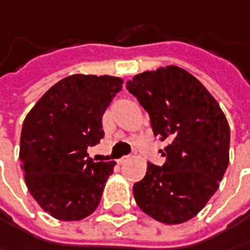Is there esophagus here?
<instances>
[{
    "instance_id": "obj_1",
    "label": "esophagus",
    "mask_w": 250,
    "mask_h": 250,
    "mask_svg": "<svg viewBox=\"0 0 250 250\" xmlns=\"http://www.w3.org/2000/svg\"><path fill=\"white\" fill-rule=\"evenodd\" d=\"M128 159H130V158H128V157L120 158V159L117 161V164H119V165H125V162H127V161H128Z\"/></svg>"
}]
</instances>
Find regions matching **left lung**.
I'll return each mask as SVG.
<instances>
[{
  "label": "left lung",
  "mask_w": 250,
  "mask_h": 250,
  "mask_svg": "<svg viewBox=\"0 0 250 250\" xmlns=\"http://www.w3.org/2000/svg\"><path fill=\"white\" fill-rule=\"evenodd\" d=\"M149 114L165 164L148 162L134 183L137 206L164 224L193 218L218 189L229 162V125L220 104L191 74L176 65L146 71L127 81Z\"/></svg>",
  "instance_id": "left-lung-1"
}]
</instances>
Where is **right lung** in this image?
<instances>
[{
  "label": "right lung",
  "instance_id": "obj_1",
  "mask_svg": "<svg viewBox=\"0 0 250 250\" xmlns=\"http://www.w3.org/2000/svg\"><path fill=\"white\" fill-rule=\"evenodd\" d=\"M122 85V78L110 75H70L27 113L21 168L27 190L51 217L78 221L99 206L114 162H93L86 149L104 137L102 116Z\"/></svg>",
  "mask_w": 250,
  "mask_h": 250
}]
</instances>
